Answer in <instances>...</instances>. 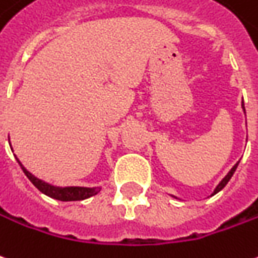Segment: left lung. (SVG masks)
<instances>
[{"instance_id": "left-lung-1", "label": "left lung", "mask_w": 258, "mask_h": 258, "mask_svg": "<svg viewBox=\"0 0 258 258\" xmlns=\"http://www.w3.org/2000/svg\"><path fill=\"white\" fill-rule=\"evenodd\" d=\"M242 109H243V113H244V116H246V109H244V103H243V102H242ZM239 162H240V160H239ZM239 162H237V163H235V165H233V167H232V169H230L229 172L226 173V176H225V177H223V179L221 180V181H219V183H218V185H217V187H215V190H214V192H212V194H211V196H215V194H217V192L221 191V190H222L223 187H225V185L228 184V181H229L230 177H232V176H233V173H235L236 167H237V165H239ZM172 197L177 198V197H176V196H172Z\"/></svg>"}]
</instances>
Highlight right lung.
<instances>
[{"label":"right lung","instance_id":"1","mask_svg":"<svg viewBox=\"0 0 258 258\" xmlns=\"http://www.w3.org/2000/svg\"><path fill=\"white\" fill-rule=\"evenodd\" d=\"M10 147L12 149L11 142ZM12 152H14V149H12ZM15 158L18 160V163L22 167L23 173L26 174V177L33 183L36 188L40 190L43 194H46L47 197L54 198V200H58V201H81V200H86V198L96 196L102 190L100 185L99 187H84V185H64L62 187V185H54L51 183H47L46 180L36 177L33 173H30L26 167L23 166L22 162L18 159L16 155Z\"/></svg>","mask_w":258,"mask_h":258}]
</instances>
